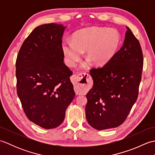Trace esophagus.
<instances>
[{
	"label": "esophagus",
	"mask_w": 155,
	"mask_h": 155,
	"mask_svg": "<svg viewBox=\"0 0 155 155\" xmlns=\"http://www.w3.org/2000/svg\"><path fill=\"white\" fill-rule=\"evenodd\" d=\"M73 78L75 83V91L78 93H83L86 91L91 81V78L88 74L86 72H82L78 75H74Z\"/></svg>",
	"instance_id": "34e87169"
}]
</instances>
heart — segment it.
Returning <instances> with one entry per match:
<instances>
[{"instance_id":"b5f03b06","label":"heart","mask_w":155,"mask_h":155,"mask_svg":"<svg viewBox=\"0 0 155 155\" xmlns=\"http://www.w3.org/2000/svg\"><path fill=\"white\" fill-rule=\"evenodd\" d=\"M120 44L119 32L114 28L104 27L86 28L75 32L72 42L65 41L62 49L67 63L74 67L85 52L87 61L82 64L86 68L91 62L95 66H103L117 53Z\"/></svg>"}]
</instances>
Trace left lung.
Instances as JSON below:
<instances>
[{
  "mask_svg": "<svg viewBox=\"0 0 155 155\" xmlns=\"http://www.w3.org/2000/svg\"><path fill=\"white\" fill-rule=\"evenodd\" d=\"M123 47L103 67L92 68L93 87L87 94V120L97 130L115 128L123 124L139 94L143 68L139 41L130 29Z\"/></svg>",
  "mask_w": 155,
  "mask_h": 155,
  "instance_id": "8db88e82",
  "label": "left lung"
}]
</instances>
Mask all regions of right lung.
Segmentation results:
<instances>
[{"mask_svg": "<svg viewBox=\"0 0 155 155\" xmlns=\"http://www.w3.org/2000/svg\"><path fill=\"white\" fill-rule=\"evenodd\" d=\"M65 27L54 23L36 27L16 61V91L25 114L45 129L58 127L74 97L72 72L64 63Z\"/></svg>", "mask_w": 155, "mask_h": 155, "instance_id": "1", "label": "right lung"}]
</instances>
